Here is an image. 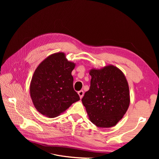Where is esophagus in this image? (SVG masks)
<instances>
[{
    "label": "esophagus",
    "mask_w": 159,
    "mask_h": 159,
    "mask_svg": "<svg viewBox=\"0 0 159 159\" xmlns=\"http://www.w3.org/2000/svg\"><path fill=\"white\" fill-rule=\"evenodd\" d=\"M78 95H79V96H80V99H81L83 98V96H84V91L83 90H81V91H78Z\"/></svg>",
    "instance_id": "34e87169"
}]
</instances>
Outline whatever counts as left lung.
<instances>
[{"label":"left lung","instance_id":"left-lung-1","mask_svg":"<svg viewBox=\"0 0 159 159\" xmlns=\"http://www.w3.org/2000/svg\"><path fill=\"white\" fill-rule=\"evenodd\" d=\"M89 89L81 99L88 117L98 127L115 126L130 104L127 80L123 71L113 65L89 70Z\"/></svg>","mask_w":159,"mask_h":159}]
</instances>
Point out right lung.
Wrapping results in <instances>:
<instances>
[{
    "label": "right lung",
    "instance_id": "1",
    "mask_svg": "<svg viewBox=\"0 0 159 159\" xmlns=\"http://www.w3.org/2000/svg\"><path fill=\"white\" fill-rule=\"evenodd\" d=\"M75 66L64 52L52 54L38 65L30 81V93L32 103L40 113L56 117L80 100L74 89L71 75Z\"/></svg>",
    "mask_w": 159,
    "mask_h": 159
}]
</instances>
